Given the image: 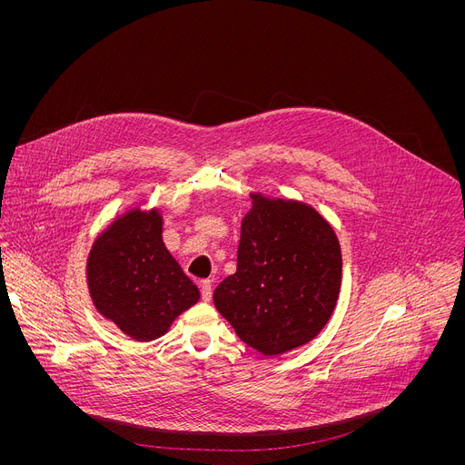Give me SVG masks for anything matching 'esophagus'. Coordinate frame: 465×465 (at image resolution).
I'll return each instance as SVG.
<instances>
[{"label": "esophagus", "mask_w": 465, "mask_h": 465, "mask_svg": "<svg viewBox=\"0 0 465 465\" xmlns=\"http://www.w3.org/2000/svg\"><path fill=\"white\" fill-rule=\"evenodd\" d=\"M201 296L204 302H210L212 300V282L210 280H204L201 283Z\"/></svg>", "instance_id": "34e87169"}]
</instances>
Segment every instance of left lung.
I'll return each mask as SVG.
<instances>
[{
	"mask_svg": "<svg viewBox=\"0 0 465 465\" xmlns=\"http://www.w3.org/2000/svg\"><path fill=\"white\" fill-rule=\"evenodd\" d=\"M342 282L339 239L311 206L252 194L237 272L213 292L239 339L262 355L312 341L333 314Z\"/></svg>",
	"mask_w": 465,
	"mask_h": 465,
	"instance_id": "8db88e82",
	"label": "left lung"
}]
</instances>
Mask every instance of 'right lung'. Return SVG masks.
I'll return each instance as SVG.
<instances>
[{
  "label": "right lung",
  "mask_w": 465,
  "mask_h": 465,
  "mask_svg": "<svg viewBox=\"0 0 465 465\" xmlns=\"http://www.w3.org/2000/svg\"><path fill=\"white\" fill-rule=\"evenodd\" d=\"M88 287L97 311L138 342L162 337L201 298L162 241V217L140 210L103 232L88 257Z\"/></svg>",
  "instance_id": "1"
}]
</instances>
